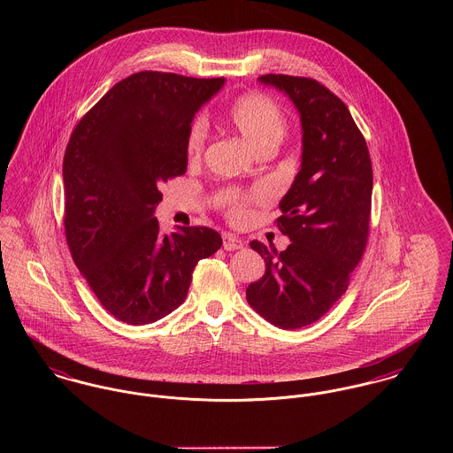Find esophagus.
Segmentation results:
<instances>
[{
  "mask_svg": "<svg viewBox=\"0 0 453 453\" xmlns=\"http://www.w3.org/2000/svg\"><path fill=\"white\" fill-rule=\"evenodd\" d=\"M223 248H225L226 251H237V250H242V248H244V242H242L241 239L230 235V234H225V235H223Z\"/></svg>",
  "mask_w": 453,
  "mask_h": 453,
  "instance_id": "34e87169",
  "label": "esophagus"
}]
</instances>
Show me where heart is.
I'll return each mask as SVG.
<instances>
[{"mask_svg":"<svg viewBox=\"0 0 453 453\" xmlns=\"http://www.w3.org/2000/svg\"><path fill=\"white\" fill-rule=\"evenodd\" d=\"M228 122L239 130V134L250 142V146L258 153L266 148H277L286 134L288 122L282 108L266 94L250 92L241 96L226 113ZM205 126L196 120L192 124L185 141V153L190 160L196 158L203 150ZM244 209L235 202L232 209V218H242Z\"/></svg>","mask_w":453,"mask_h":453,"instance_id":"1","label":"heart"}]
</instances>
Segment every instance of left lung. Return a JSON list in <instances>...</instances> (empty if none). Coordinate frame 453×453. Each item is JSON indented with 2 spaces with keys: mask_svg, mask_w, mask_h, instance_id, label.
Here are the masks:
<instances>
[{
  "mask_svg": "<svg viewBox=\"0 0 453 453\" xmlns=\"http://www.w3.org/2000/svg\"><path fill=\"white\" fill-rule=\"evenodd\" d=\"M300 113L302 169L279 202V230L291 244L277 253L258 241L263 277L246 289L248 303L268 323L298 329L316 323L347 291L366 250L373 171L366 141L340 97L318 80L263 74Z\"/></svg>",
  "mask_w": 453,
  "mask_h": 453,
  "instance_id": "left-lung-1",
  "label": "left lung"
}]
</instances>
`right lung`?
Listing matches in <instances>:
<instances>
[{"label":"right lung","mask_w":453,"mask_h":453,"mask_svg":"<svg viewBox=\"0 0 453 453\" xmlns=\"http://www.w3.org/2000/svg\"><path fill=\"white\" fill-rule=\"evenodd\" d=\"M225 78L139 71L113 85L73 130L63 162L65 241L115 319L150 324L178 309L198 259L223 241L207 226L160 232L158 187L187 173L195 113Z\"/></svg>","instance_id":"right-lung-1"}]
</instances>
